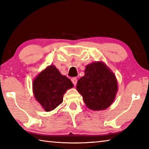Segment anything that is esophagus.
Instances as JSON below:
<instances>
[{
    "mask_svg": "<svg viewBox=\"0 0 149 149\" xmlns=\"http://www.w3.org/2000/svg\"><path fill=\"white\" fill-rule=\"evenodd\" d=\"M71 80H72V81L73 84H74V85H76L77 82V79H76V78H75V77H73V78H72Z\"/></svg>",
    "mask_w": 149,
    "mask_h": 149,
    "instance_id": "esophagus-1",
    "label": "esophagus"
}]
</instances>
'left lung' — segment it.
Wrapping results in <instances>:
<instances>
[{
  "label": "left lung",
  "instance_id": "obj_1",
  "mask_svg": "<svg viewBox=\"0 0 149 149\" xmlns=\"http://www.w3.org/2000/svg\"><path fill=\"white\" fill-rule=\"evenodd\" d=\"M76 89L88 108L99 111L107 109L114 101L118 81L105 63L97 61L87 65L84 76L78 80Z\"/></svg>",
  "mask_w": 149,
  "mask_h": 149
}]
</instances>
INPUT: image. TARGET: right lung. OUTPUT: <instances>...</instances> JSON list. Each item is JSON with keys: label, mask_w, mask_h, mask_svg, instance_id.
<instances>
[{"label": "right lung", "mask_w": 149, "mask_h": 149, "mask_svg": "<svg viewBox=\"0 0 149 149\" xmlns=\"http://www.w3.org/2000/svg\"><path fill=\"white\" fill-rule=\"evenodd\" d=\"M32 85L35 99L46 112L58 107L63 102L64 93L74 87L71 80L60 74L54 65L40 72Z\"/></svg>", "instance_id": "right-lung-1"}]
</instances>
